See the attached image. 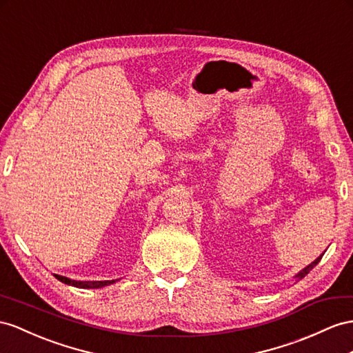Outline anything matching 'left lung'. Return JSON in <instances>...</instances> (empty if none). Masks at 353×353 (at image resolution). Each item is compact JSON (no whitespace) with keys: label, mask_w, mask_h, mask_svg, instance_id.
I'll return each mask as SVG.
<instances>
[{"label":"left lung","mask_w":353,"mask_h":353,"mask_svg":"<svg viewBox=\"0 0 353 353\" xmlns=\"http://www.w3.org/2000/svg\"><path fill=\"white\" fill-rule=\"evenodd\" d=\"M321 258H322V255H321L319 258H316V259L313 261V263H312L310 265H307V267H305L304 270H301V271H300V273H298V274H296V279H298V280H301V279H303L304 276H307V274H309V273H310V271L313 270V267H316V264H318V263H319V261H321Z\"/></svg>","instance_id":"left-lung-1"}]
</instances>
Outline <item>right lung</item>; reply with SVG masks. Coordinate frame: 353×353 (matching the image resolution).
I'll list each match as a JSON object with an SVG mask.
<instances>
[{
    "mask_svg": "<svg viewBox=\"0 0 353 353\" xmlns=\"http://www.w3.org/2000/svg\"><path fill=\"white\" fill-rule=\"evenodd\" d=\"M55 277L58 280H61L62 283H67V285H71V286H76V288H83V289H95V288H103V286H107L110 283H114V280H98V282H77V280H71L68 277H64V276H58L55 274Z\"/></svg>",
    "mask_w": 353,
    "mask_h": 353,
    "instance_id": "1",
    "label": "right lung"
}]
</instances>
